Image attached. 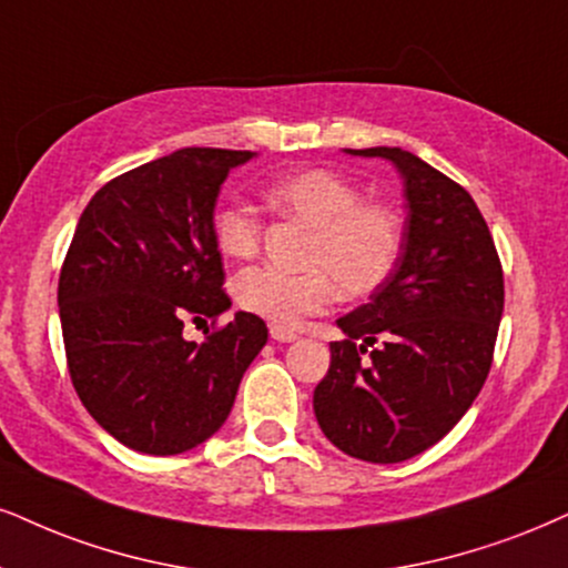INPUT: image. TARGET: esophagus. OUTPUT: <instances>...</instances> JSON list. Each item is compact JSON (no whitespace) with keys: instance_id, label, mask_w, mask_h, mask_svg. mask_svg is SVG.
I'll return each instance as SVG.
<instances>
[{"instance_id":"1","label":"esophagus","mask_w":568,"mask_h":568,"mask_svg":"<svg viewBox=\"0 0 568 568\" xmlns=\"http://www.w3.org/2000/svg\"><path fill=\"white\" fill-rule=\"evenodd\" d=\"M271 339H276V342H295L297 334L290 332V328H284V326H271Z\"/></svg>"}]
</instances>
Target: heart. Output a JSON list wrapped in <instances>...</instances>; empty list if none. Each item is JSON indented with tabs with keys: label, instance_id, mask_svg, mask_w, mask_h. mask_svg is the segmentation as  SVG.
<instances>
[{
	"label": "heart",
	"instance_id": "heart-1",
	"mask_svg": "<svg viewBox=\"0 0 568 568\" xmlns=\"http://www.w3.org/2000/svg\"><path fill=\"white\" fill-rule=\"evenodd\" d=\"M265 202L307 234L300 263L307 271L284 273L257 265L240 273L234 300L242 311L276 326L326 311L337 290L366 297L387 282L400 261L403 221L382 202L361 200L358 189L326 168H307L265 186ZM213 240L226 257L244 261L261 247V223L247 207L229 202L213 215Z\"/></svg>",
	"mask_w": 568,
	"mask_h": 568
}]
</instances>
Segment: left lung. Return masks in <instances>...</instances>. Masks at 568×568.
<instances>
[{"instance_id": "1", "label": "left lung", "mask_w": 568, "mask_h": 568, "mask_svg": "<svg viewBox=\"0 0 568 568\" xmlns=\"http://www.w3.org/2000/svg\"><path fill=\"white\" fill-rule=\"evenodd\" d=\"M345 152L397 168L408 219L392 276L337 321L347 339L328 345L313 410L342 453L400 464L439 443L477 400L498 339L503 268L464 186L400 146ZM376 338L383 347L369 354Z\"/></svg>"}]
</instances>
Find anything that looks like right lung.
Here are the masks:
<instances>
[{"instance_id": "obj_1", "label": "right lung", "mask_w": 568, "mask_h": 568, "mask_svg": "<svg viewBox=\"0 0 568 568\" xmlns=\"http://www.w3.org/2000/svg\"><path fill=\"white\" fill-rule=\"evenodd\" d=\"M247 150L184 146L108 181L75 226L58 305L68 371L83 408L118 443L179 455L229 418L244 371L268 342L263 318L197 342L184 321L231 307L213 213Z\"/></svg>"}]
</instances>
